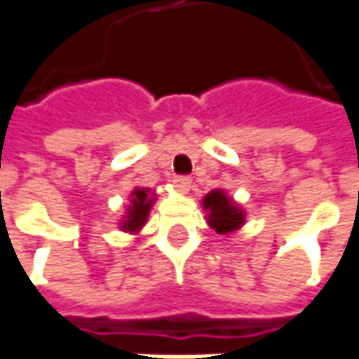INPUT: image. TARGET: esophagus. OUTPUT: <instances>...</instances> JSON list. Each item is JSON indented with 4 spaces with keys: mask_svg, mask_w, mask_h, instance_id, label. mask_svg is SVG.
I'll use <instances>...</instances> for the list:
<instances>
[{
    "mask_svg": "<svg viewBox=\"0 0 359 359\" xmlns=\"http://www.w3.org/2000/svg\"><path fill=\"white\" fill-rule=\"evenodd\" d=\"M172 184H175V189L179 190V192H189L190 184H192V179L190 177H184V175H180V177H175L172 179Z\"/></svg>",
    "mask_w": 359,
    "mask_h": 359,
    "instance_id": "34e87169",
    "label": "esophagus"
}]
</instances>
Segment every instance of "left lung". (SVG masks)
I'll list each match as a JSON object with an SVG mask.
<instances>
[{"label": "left lung", "instance_id": "left-lung-1", "mask_svg": "<svg viewBox=\"0 0 359 359\" xmlns=\"http://www.w3.org/2000/svg\"><path fill=\"white\" fill-rule=\"evenodd\" d=\"M202 208L208 212V226L220 236H228L231 231L240 230L245 222V212L222 189L208 192L202 200Z\"/></svg>", "mask_w": 359, "mask_h": 359}]
</instances>
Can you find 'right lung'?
Wrapping results in <instances>:
<instances>
[{
    "label": "right lung",
    "mask_w": 359,
    "mask_h": 359,
    "mask_svg": "<svg viewBox=\"0 0 359 359\" xmlns=\"http://www.w3.org/2000/svg\"><path fill=\"white\" fill-rule=\"evenodd\" d=\"M155 192H151L149 189H135L131 192V204L128 206V212H126V220L121 222V230L129 231H139L145 222H147L149 210L155 202Z\"/></svg>",
    "instance_id": "add662e5"
}]
</instances>
